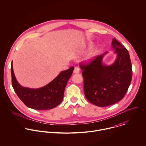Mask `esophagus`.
<instances>
[{"mask_svg": "<svg viewBox=\"0 0 146 146\" xmlns=\"http://www.w3.org/2000/svg\"><path fill=\"white\" fill-rule=\"evenodd\" d=\"M80 72V70L78 67H75L74 70V73L75 74H79Z\"/></svg>", "mask_w": 146, "mask_h": 146, "instance_id": "1", "label": "esophagus"}]
</instances>
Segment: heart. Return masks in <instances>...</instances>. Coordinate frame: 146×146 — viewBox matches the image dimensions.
<instances>
[{"label": "heart", "instance_id": "b5f03b06", "mask_svg": "<svg viewBox=\"0 0 146 146\" xmlns=\"http://www.w3.org/2000/svg\"><path fill=\"white\" fill-rule=\"evenodd\" d=\"M97 49H96V48H93V49H92L89 52V53L88 54V55H87V57H86V59H88V60H89V59H91L92 58H93V57H94L96 55V54H97Z\"/></svg>", "mask_w": 146, "mask_h": 146}]
</instances>
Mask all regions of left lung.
Returning <instances> with one entry per match:
<instances>
[{
  "mask_svg": "<svg viewBox=\"0 0 146 146\" xmlns=\"http://www.w3.org/2000/svg\"><path fill=\"white\" fill-rule=\"evenodd\" d=\"M117 58L111 65L102 62L104 54L96 57L89 63H82L84 92L86 98L99 107L115 104L121 100L132 78V66L125 46L116 39L112 42Z\"/></svg>",
  "mask_w": 146,
  "mask_h": 146,
  "instance_id": "1",
  "label": "left lung"
}]
</instances>
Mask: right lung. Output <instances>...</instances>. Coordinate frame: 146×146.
<instances>
[{
    "label": "right lung",
    "mask_w": 146,
    "mask_h": 146,
    "mask_svg": "<svg viewBox=\"0 0 146 146\" xmlns=\"http://www.w3.org/2000/svg\"><path fill=\"white\" fill-rule=\"evenodd\" d=\"M74 67L61 71L50 83L38 89L22 86L15 78L12 62L11 64L12 84L21 101L27 107L38 110L53 108L62 101L64 89L71 78Z\"/></svg>",
    "instance_id": "add662e5"
}]
</instances>
